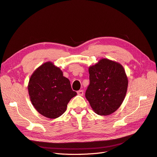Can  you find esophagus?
<instances>
[{
    "mask_svg": "<svg viewBox=\"0 0 157 157\" xmlns=\"http://www.w3.org/2000/svg\"><path fill=\"white\" fill-rule=\"evenodd\" d=\"M77 94H78V95H79V96H83L84 91L82 90H80L77 92Z\"/></svg>",
    "mask_w": 157,
    "mask_h": 157,
    "instance_id": "1",
    "label": "esophagus"
}]
</instances>
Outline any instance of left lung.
Listing matches in <instances>:
<instances>
[{"label": "left lung", "instance_id": "left-lung-1", "mask_svg": "<svg viewBox=\"0 0 157 157\" xmlns=\"http://www.w3.org/2000/svg\"><path fill=\"white\" fill-rule=\"evenodd\" d=\"M88 71L90 84L86 98L98 115H111L120 107L126 94L128 80L124 67L103 58L90 66Z\"/></svg>", "mask_w": 157, "mask_h": 157}]
</instances>
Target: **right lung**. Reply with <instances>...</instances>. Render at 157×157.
I'll list each match as a JSON object with an SVG mask.
<instances>
[{"mask_svg": "<svg viewBox=\"0 0 157 157\" xmlns=\"http://www.w3.org/2000/svg\"><path fill=\"white\" fill-rule=\"evenodd\" d=\"M28 91L36 110L52 119L62 115L71 99L77 95L71 88L69 80L50 61L41 65L33 72Z\"/></svg>", "mask_w": 157, "mask_h": 157, "instance_id": "obj_1", "label": "right lung"}]
</instances>
